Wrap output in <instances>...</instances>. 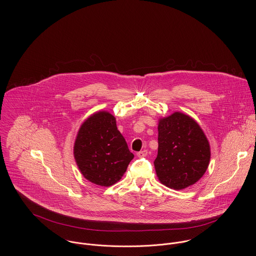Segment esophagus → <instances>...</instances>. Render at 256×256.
Wrapping results in <instances>:
<instances>
[{"instance_id": "1", "label": "esophagus", "mask_w": 256, "mask_h": 256, "mask_svg": "<svg viewBox=\"0 0 256 256\" xmlns=\"http://www.w3.org/2000/svg\"><path fill=\"white\" fill-rule=\"evenodd\" d=\"M147 154H148V151H147V150H142V151L138 152V153H136V156H138V158H142V157L147 156Z\"/></svg>"}]
</instances>
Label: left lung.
<instances>
[{"instance_id": "1", "label": "left lung", "mask_w": 256, "mask_h": 256, "mask_svg": "<svg viewBox=\"0 0 256 256\" xmlns=\"http://www.w3.org/2000/svg\"><path fill=\"white\" fill-rule=\"evenodd\" d=\"M158 155L154 161L162 184L184 190L194 184L208 169L210 144L190 116L174 112L159 120Z\"/></svg>"}]
</instances>
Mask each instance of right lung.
I'll return each instance as SVG.
<instances>
[{
    "label": "right lung",
    "instance_id": "right-lung-1",
    "mask_svg": "<svg viewBox=\"0 0 256 256\" xmlns=\"http://www.w3.org/2000/svg\"><path fill=\"white\" fill-rule=\"evenodd\" d=\"M74 156L84 177L101 186L118 182L134 158L114 116L106 112L91 116L81 126Z\"/></svg>",
    "mask_w": 256,
    "mask_h": 256
}]
</instances>
